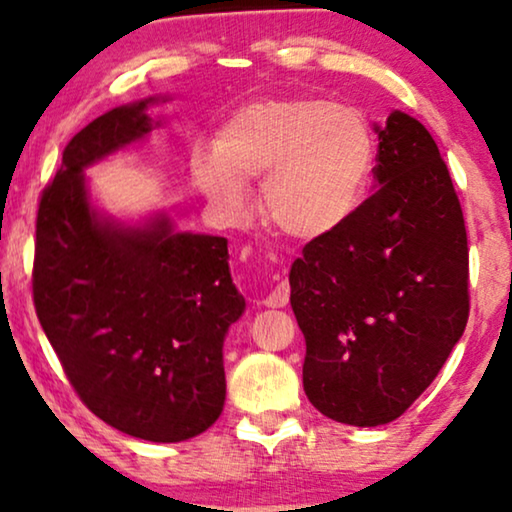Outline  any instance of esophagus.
Instances as JSON below:
<instances>
[{"mask_svg": "<svg viewBox=\"0 0 512 512\" xmlns=\"http://www.w3.org/2000/svg\"><path fill=\"white\" fill-rule=\"evenodd\" d=\"M289 294H291L289 284H284V282L277 284V287L263 298V305H268V308H284V305L289 303Z\"/></svg>", "mask_w": 512, "mask_h": 512, "instance_id": "obj_1", "label": "esophagus"}]
</instances>
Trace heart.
Masks as SVG:
<instances>
[{
	"mask_svg": "<svg viewBox=\"0 0 512 512\" xmlns=\"http://www.w3.org/2000/svg\"><path fill=\"white\" fill-rule=\"evenodd\" d=\"M195 183L232 221L249 214V178H265L270 223L294 240H320L362 204L374 136L362 112L322 98H261L221 126L216 148L190 157Z\"/></svg>",
	"mask_w": 512,
	"mask_h": 512,
	"instance_id": "heart-1",
	"label": "heart"
}]
</instances>
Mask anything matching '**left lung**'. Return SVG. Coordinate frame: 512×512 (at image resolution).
<instances>
[{"mask_svg":"<svg viewBox=\"0 0 512 512\" xmlns=\"http://www.w3.org/2000/svg\"><path fill=\"white\" fill-rule=\"evenodd\" d=\"M376 134L378 190L289 272L305 395L360 428L414 404L470 313L466 223L433 136L400 110Z\"/></svg>","mask_w":512,"mask_h":512,"instance_id":"1","label":"left lung"}]
</instances>
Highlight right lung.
Instances as JSON below:
<instances>
[{
	"mask_svg": "<svg viewBox=\"0 0 512 512\" xmlns=\"http://www.w3.org/2000/svg\"><path fill=\"white\" fill-rule=\"evenodd\" d=\"M155 98L96 117L63 150L37 211L32 298L70 386L112 428L150 442L204 433L225 402L223 341L244 313L228 240L129 228L91 209L84 169L150 134Z\"/></svg>",
	"mask_w": 512,
	"mask_h": 512,
	"instance_id": "1",
	"label": "right lung"
}]
</instances>
